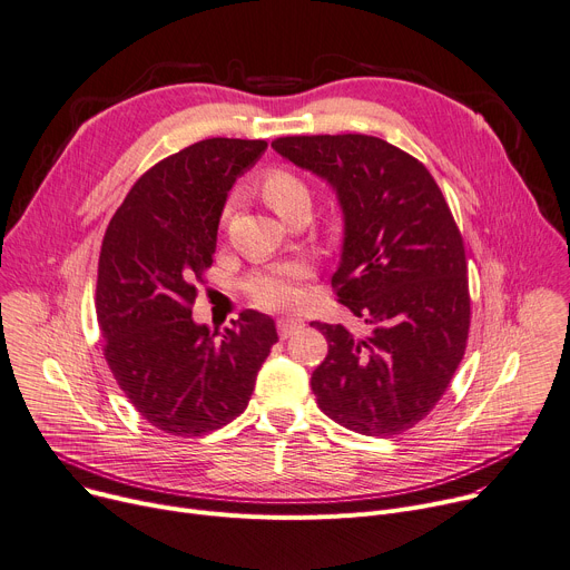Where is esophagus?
Returning a JSON list of instances; mask_svg holds the SVG:
<instances>
[{
	"label": "esophagus",
	"mask_w": 570,
	"mask_h": 570,
	"mask_svg": "<svg viewBox=\"0 0 570 570\" xmlns=\"http://www.w3.org/2000/svg\"><path fill=\"white\" fill-rule=\"evenodd\" d=\"M299 327H305V323L297 321V318H279L277 321V330H279V336L282 338H288L293 332H297Z\"/></svg>",
	"instance_id": "esophagus-1"
}]
</instances>
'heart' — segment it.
Instances as JSON below:
<instances>
[{"instance_id": "b5f03b06", "label": "heart", "mask_w": 570, "mask_h": 570, "mask_svg": "<svg viewBox=\"0 0 570 570\" xmlns=\"http://www.w3.org/2000/svg\"><path fill=\"white\" fill-rule=\"evenodd\" d=\"M263 199L268 202L282 217L299 204L309 202V189L295 174L286 169H273L263 176L261 185ZM229 213V208H226ZM309 277V268L302 261L277 263L271 268L256 271L247 282L245 291L249 299L261 309H288L295 307L302 297V282Z\"/></svg>"}]
</instances>
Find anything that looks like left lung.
Here are the masks:
<instances>
[{
  "label": "left lung",
  "mask_w": 570,
  "mask_h": 570,
  "mask_svg": "<svg viewBox=\"0 0 570 570\" xmlns=\"http://www.w3.org/2000/svg\"><path fill=\"white\" fill-rule=\"evenodd\" d=\"M273 148L323 178L344 213L332 286L373 325L364 338L314 321L327 357L312 373L318 407L362 435L412 429L435 407L468 344L465 247L429 169L368 135L279 137Z\"/></svg>",
  "instance_id": "1"
}]
</instances>
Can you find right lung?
Returning a JSON list of instances; mask_svg holds the SVG:
<instances>
[{"label": "right lung", "mask_w": 570, "mask_h": 570, "mask_svg": "<svg viewBox=\"0 0 570 570\" xmlns=\"http://www.w3.org/2000/svg\"><path fill=\"white\" fill-rule=\"evenodd\" d=\"M265 148L263 139L213 137L178 150L132 185L105 232L96 284L105 360L135 410L169 435L234 422L277 344L275 321L254 309L222 334L189 309L229 189Z\"/></svg>", "instance_id": "add662e5"}]
</instances>
